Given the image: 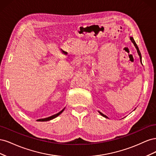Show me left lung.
<instances>
[{
  "label": "left lung",
  "mask_w": 156,
  "mask_h": 156,
  "mask_svg": "<svg viewBox=\"0 0 156 156\" xmlns=\"http://www.w3.org/2000/svg\"><path fill=\"white\" fill-rule=\"evenodd\" d=\"M130 40H131V41L132 42H133V44H134V45H135V48L136 49V51H137V53H138V54H139V55L140 60V62H141V54H140V51H139V49L138 46H137V45H136V44L135 43V41L134 39L133 38V37H130ZM100 115H101L103 116H104V117H105V118H108L107 116H105V115H104L103 114H102L101 112H100Z\"/></svg>",
  "instance_id": "obj_1"
}]
</instances>
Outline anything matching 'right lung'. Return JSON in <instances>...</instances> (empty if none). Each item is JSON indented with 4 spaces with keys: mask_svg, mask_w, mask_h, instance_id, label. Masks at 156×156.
I'll return each mask as SVG.
<instances>
[{
    "mask_svg": "<svg viewBox=\"0 0 156 156\" xmlns=\"http://www.w3.org/2000/svg\"><path fill=\"white\" fill-rule=\"evenodd\" d=\"M64 108H64L62 111H60L59 112H58L57 114H55V115H53V116H50V117L46 118V119H39V120H37V121H40V122H45V121H48V120H52V119H55V118H56V116H58V115H60L61 114V113H62V112L64 111Z\"/></svg>",
    "mask_w": 156,
    "mask_h": 156,
    "instance_id": "add662e5",
    "label": "right lung"
}]
</instances>
